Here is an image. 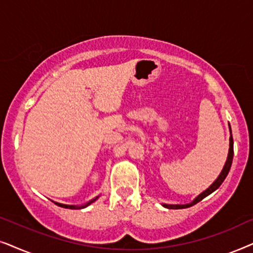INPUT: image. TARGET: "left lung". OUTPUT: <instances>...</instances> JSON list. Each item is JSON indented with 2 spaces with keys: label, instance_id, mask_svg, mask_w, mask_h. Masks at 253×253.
I'll return each instance as SVG.
<instances>
[{
  "label": "left lung",
  "instance_id": "left-lung-1",
  "mask_svg": "<svg viewBox=\"0 0 253 253\" xmlns=\"http://www.w3.org/2000/svg\"><path fill=\"white\" fill-rule=\"evenodd\" d=\"M229 129H230V134H231V127L230 125H229ZM232 157H234V140H232V135H230L229 137V151H228V157H227V161H225L224 163V167L223 169H222L221 173L218 174V177L215 179V181L213 184L211 185L210 187L207 188V190H205L204 192H201V193L198 195L197 198H194L193 201H191L190 204H185V205H169V204H163V207L166 208H169V210H181V208H187V207H191L193 206V205L198 204L199 201H201L204 199V198H206L207 195H210L211 193H213L214 191H216L218 187L221 186V184L223 183L225 177H227V174L229 173V170H230L231 168V163H232Z\"/></svg>",
  "mask_w": 253,
  "mask_h": 253
}]
</instances>
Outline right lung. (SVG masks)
Masks as SVG:
<instances>
[{"instance_id": "obj_1", "label": "right lung", "mask_w": 253, "mask_h": 253, "mask_svg": "<svg viewBox=\"0 0 253 253\" xmlns=\"http://www.w3.org/2000/svg\"><path fill=\"white\" fill-rule=\"evenodd\" d=\"M98 198H99V195H97V197L93 198V199H91L90 201H87L86 204L81 205V206H76V205H65V204H60V203H55V204L58 205V206L62 207V208H69V210H81V208H85V207L89 206V205H91L92 203H95V201L98 199Z\"/></svg>"}]
</instances>
